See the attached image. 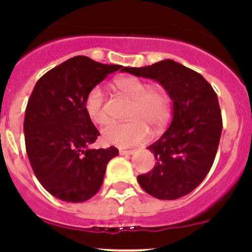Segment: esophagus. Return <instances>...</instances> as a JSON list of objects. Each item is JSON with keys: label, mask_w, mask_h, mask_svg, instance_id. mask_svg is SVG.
I'll return each mask as SVG.
<instances>
[{"label": "esophagus", "mask_w": 252, "mask_h": 252, "mask_svg": "<svg viewBox=\"0 0 252 252\" xmlns=\"http://www.w3.org/2000/svg\"><path fill=\"white\" fill-rule=\"evenodd\" d=\"M134 153L135 151H132V149H120L121 156H131Z\"/></svg>", "instance_id": "1"}]
</instances>
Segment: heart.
Segmentation results:
<instances>
[{"mask_svg": "<svg viewBox=\"0 0 252 252\" xmlns=\"http://www.w3.org/2000/svg\"><path fill=\"white\" fill-rule=\"evenodd\" d=\"M115 86L129 100L126 123H111L101 130V140L106 145L130 147L148 139L151 126L159 130L167 123L171 116V99L161 87H148L142 80L134 76L120 77ZM85 111L91 122L103 126L109 121L104 94L100 87L87 93L84 103Z\"/></svg>", "mask_w": 252, "mask_h": 252, "instance_id": "heart-1", "label": "heart"}]
</instances>
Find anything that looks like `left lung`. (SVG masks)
Returning a JSON list of instances; mask_svg holds the SVG:
<instances>
[{
	"mask_svg": "<svg viewBox=\"0 0 252 252\" xmlns=\"http://www.w3.org/2000/svg\"><path fill=\"white\" fill-rule=\"evenodd\" d=\"M123 71L159 82L173 103L170 126L148 147L156 165L137 182L159 200L183 197L206 178L217 156L222 131L217 93L201 74L172 60Z\"/></svg>",
	"mask_w": 252,
	"mask_h": 252,
	"instance_id": "left-lung-1",
	"label": "left lung"
}]
</instances>
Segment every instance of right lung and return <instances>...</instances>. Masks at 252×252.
Instances as JSON below:
<instances>
[{
	"label": "right lung",
	"instance_id": "right-lung-1",
	"mask_svg": "<svg viewBox=\"0 0 252 252\" xmlns=\"http://www.w3.org/2000/svg\"><path fill=\"white\" fill-rule=\"evenodd\" d=\"M117 64L75 56L44 74L25 112V145L33 172L44 189L65 202H85L103 184L105 171L118 149H91L100 135L88 118L87 93Z\"/></svg>",
	"mask_w": 252,
	"mask_h": 252
}]
</instances>
